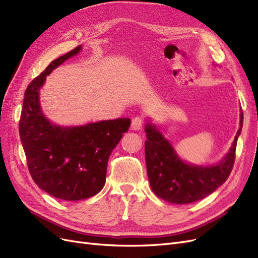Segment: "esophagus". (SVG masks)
Returning <instances> with one entry per match:
<instances>
[{"label":"esophagus","instance_id":"esophagus-1","mask_svg":"<svg viewBox=\"0 0 258 258\" xmlns=\"http://www.w3.org/2000/svg\"><path fill=\"white\" fill-rule=\"evenodd\" d=\"M142 127H143V118H142V117H140V116L135 117V118L132 119V122H131V128L134 130H140V129H142Z\"/></svg>","mask_w":258,"mask_h":258}]
</instances>
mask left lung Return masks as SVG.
Segmentation results:
<instances>
[{
	"mask_svg": "<svg viewBox=\"0 0 258 258\" xmlns=\"http://www.w3.org/2000/svg\"><path fill=\"white\" fill-rule=\"evenodd\" d=\"M240 118V128L227 155L216 165L207 167L183 161L155 124L147 122L145 161L148 181L156 196L170 204H191L206 198L225 183L235 162L237 141L243 123L242 112Z\"/></svg>",
	"mask_w": 258,
	"mask_h": 258,
	"instance_id": "obj_1",
	"label": "left lung"
}]
</instances>
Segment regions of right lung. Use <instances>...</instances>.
Wrapping results in <instances>:
<instances>
[{"label":"right lung","instance_id":"right-lung-1","mask_svg":"<svg viewBox=\"0 0 258 258\" xmlns=\"http://www.w3.org/2000/svg\"><path fill=\"white\" fill-rule=\"evenodd\" d=\"M81 50L80 45L51 61L30 83L19 120L21 144L33 181L54 198L67 201L90 198L103 188L108 158L131 122L130 118H117L61 127L46 118L40 103L46 76Z\"/></svg>","mask_w":258,"mask_h":258}]
</instances>
